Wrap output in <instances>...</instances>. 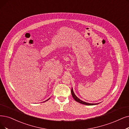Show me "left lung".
Listing matches in <instances>:
<instances>
[{
    "label": "left lung",
    "mask_w": 129,
    "mask_h": 129,
    "mask_svg": "<svg viewBox=\"0 0 129 129\" xmlns=\"http://www.w3.org/2000/svg\"><path fill=\"white\" fill-rule=\"evenodd\" d=\"M71 95H72V96H73V98H74V99L76 102L79 103H80V104H84V105H94L98 104H91V103H86V102L82 101H81L80 99H79L75 95V94H74V91H73V88L71 89Z\"/></svg>",
    "instance_id": "1"
}]
</instances>
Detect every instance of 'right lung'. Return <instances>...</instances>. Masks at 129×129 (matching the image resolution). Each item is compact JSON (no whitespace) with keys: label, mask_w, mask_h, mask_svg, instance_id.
Returning a JSON list of instances; mask_svg holds the SVG:
<instances>
[{"label":"right lung","mask_w":129,"mask_h":129,"mask_svg":"<svg viewBox=\"0 0 129 129\" xmlns=\"http://www.w3.org/2000/svg\"><path fill=\"white\" fill-rule=\"evenodd\" d=\"M50 99V98H49V99H48V100H49V99ZM48 100H47V101H48Z\"/></svg>","instance_id":"1"}]
</instances>
